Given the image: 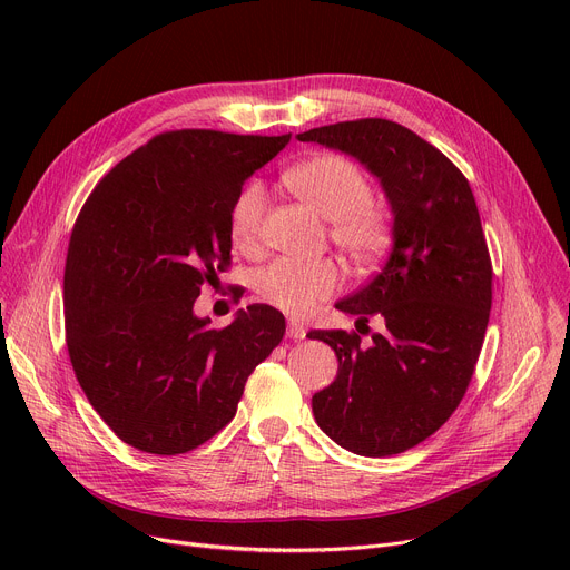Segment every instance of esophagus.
Masks as SVG:
<instances>
[{"instance_id":"esophagus-1","label":"esophagus","mask_w":570,"mask_h":570,"mask_svg":"<svg viewBox=\"0 0 570 570\" xmlns=\"http://www.w3.org/2000/svg\"><path fill=\"white\" fill-rule=\"evenodd\" d=\"M286 335H288L291 340H305V335H307V327H305V323H301L297 318H288Z\"/></svg>"}]
</instances>
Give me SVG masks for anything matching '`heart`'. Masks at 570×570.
<instances>
[{
  "mask_svg": "<svg viewBox=\"0 0 570 570\" xmlns=\"http://www.w3.org/2000/svg\"><path fill=\"white\" fill-rule=\"evenodd\" d=\"M284 187L312 213L327 219L333 243L355 265H372L391 243V219L370 198V183L355 164L337 155L312 157L282 175ZM265 215V189L249 183L230 207V239L239 252L258 245ZM342 282V269L331 258H277L256 275V291L267 305L286 314H307Z\"/></svg>",
  "mask_w": 570,
  "mask_h": 570,
  "instance_id": "1",
  "label": "heart"
}]
</instances>
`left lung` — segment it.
<instances>
[{
    "label": "left lung",
    "mask_w": 570,
    "mask_h": 570,
    "mask_svg": "<svg viewBox=\"0 0 570 570\" xmlns=\"http://www.w3.org/2000/svg\"><path fill=\"white\" fill-rule=\"evenodd\" d=\"M353 157L381 185L393 247L381 273L335 307L381 318L367 344L314 331L337 355V376L314 393L318 428L346 451L385 458L432 436L462 402L492 307V263L473 191L455 164L411 129L355 119L297 134Z\"/></svg>",
    "instance_id": "left-lung-1"
}]
</instances>
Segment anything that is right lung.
<instances>
[{
    "label": "right lung",
    "instance_id": "1",
    "mask_svg": "<svg viewBox=\"0 0 570 570\" xmlns=\"http://www.w3.org/2000/svg\"><path fill=\"white\" fill-rule=\"evenodd\" d=\"M288 136L161 134L119 161L76 219L65 267L67 346L89 404L125 443L194 451L226 428L245 383L282 342L269 305L224 331L194 312L230 261V207Z\"/></svg>",
    "mask_w": 570,
    "mask_h": 570
}]
</instances>
